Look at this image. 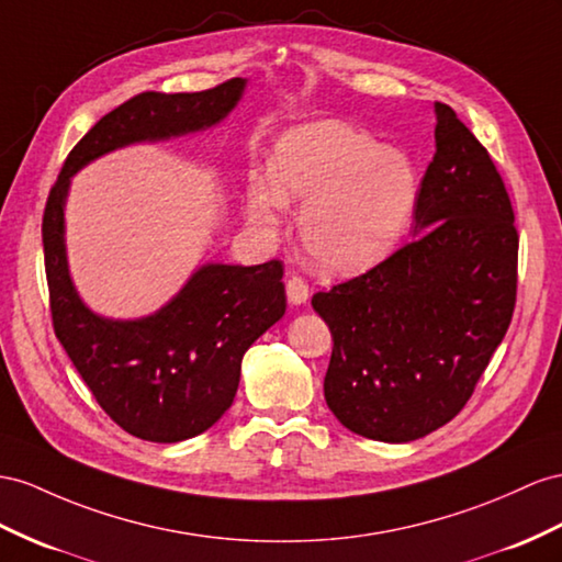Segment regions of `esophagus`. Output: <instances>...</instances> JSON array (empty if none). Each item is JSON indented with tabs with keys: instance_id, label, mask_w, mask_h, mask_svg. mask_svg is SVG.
<instances>
[{
	"instance_id": "obj_1",
	"label": "esophagus",
	"mask_w": 562,
	"mask_h": 562,
	"mask_svg": "<svg viewBox=\"0 0 562 562\" xmlns=\"http://www.w3.org/2000/svg\"><path fill=\"white\" fill-rule=\"evenodd\" d=\"M308 296H311L308 282L304 278L292 276L290 280H286V299H290V304H294V306L306 304Z\"/></svg>"
}]
</instances>
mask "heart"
I'll return each instance as SVG.
<instances>
[{"mask_svg":"<svg viewBox=\"0 0 562 562\" xmlns=\"http://www.w3.org/2000/svg\"><path fill=\"white\" fill-rule=\"evenodd\" d=\"M272 180L249 194V218L272 229L286 204H304L299 233L311 261L349 276L394 249L418 199L411 158L361 127L313 121L286 131L272 154Z\"/></svg>","mask_w":562,"mask_h":562,"instance_id":"obj_1","label":"heart"}]
</instances>
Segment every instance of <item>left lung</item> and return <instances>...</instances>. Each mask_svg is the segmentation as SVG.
I'll return each instance as SVG.
<instances>
[{"mask_svg": "<svg viewBox=\"0 0 562 562\" xmlns=\"http://www.w3.org/2000/svg\"><path fill=\"white\" fill-rule=\"evenodd\" d=\"M435 111L415 237L311 299L335 341L327 406L375 441L420 439L463 411L517 299L520 237L506 184L456 111L441 102Z\"/></svg>", "mask_w": 562, "mask_h": 562, "instance_id": "8db88e82", "label": "left lung"}]
</instances>
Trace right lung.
Wrapping results in <instances>:
<instances>
[{
    "label": "right lung",
    "mask_w": 562,
    "mask_h": 562,
    "mask_svg": "<svg viewBox=\"0 0 562 562\" xmlns=\"http://www.w3.org/2000/svg\"><path fill=\"white\" fill-rule=\"evenodd\" d=\"M247 80L201 92H142L94 123L61 166L42 215L54 335L97 404L127 435L176 443L206 431L233 406L241 356L286 308L282 261L209 263L180 294L142 321H106L82 304L64 247L70 176L125 144L168 139L223 121Z\"/></svg>",
    "instance_id": "right-lung-1"
}]
</instances>
